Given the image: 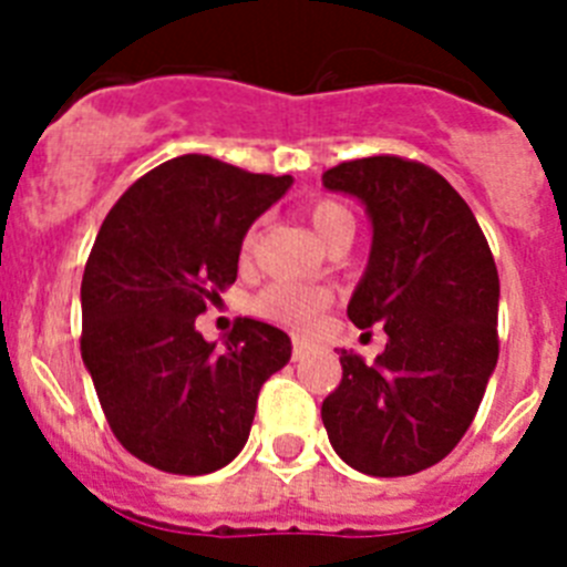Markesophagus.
Returning a JSON list of instances; mask_svg holds the SVG:
<instances>
[{"label": "esophagus", "mask_w": 567, "mask_h": 567, "mask_svg": "<svg viewBox=\"0 0 567 567\" xmlns=\"http://www.w3.org/2000/svg\"><path fill=\"white\" fill-rule=\"evenodd\" d=\"M309 352H312V343H309V340H303V338H295L292 340V358L295 360L307 358Z\"/></svg>", "instance_id": "esophagus-1"}]
</instances>
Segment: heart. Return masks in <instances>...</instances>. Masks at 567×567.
I'll return each instance as SVG.
<instances>
[{
  "label": "heart",
  "instance_id": "heart-1",
  "mask_svg": "<svg viewBox=\"0 0 567 567\" xmlns=\"http://www.w3.org/2000/svg\"><path fill=\"white\" fill-rule=\"evenodd\" d=\"M309 224H312V233L318 235L320 244H329L334 235L352 233L354 221L349 209L343 204L332 202V198H320V202L309 204ZM252 247V235L247 238V249ZM329 303L327 289L309 287V284H272L264 292L255 298V312L264 315L269 320H278L284 327L303 329L309 323H315V318L320 315V309Z\"/></svg>",
  "mask_w": 567,
  "mask_h": 567
}]
</instances>
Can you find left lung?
I'll return each mask as SVG.
<instances>
[{
	"instance_id": "left-lung-1",
	"label": "left lung",
	"mask_w": 567,
	"mask_h": 567,
	"mask_svg": "<svg viewBox=\"0 0 567 567\" xmlns=\"http://www.w3.org/2000/svg\"><path fill=\"white\" fill-rule=\"evenodd\" d=\"M323 187L369 215V264L346 315L389 340L374 363L340 352L343 378L320 417L346 465L417 474L463 440L494 374L497 267L468 204L425 164L372 155L327 169Z\"/></svg>"
}]
</instances>
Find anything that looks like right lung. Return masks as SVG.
<instances>
[{
	"label": "right lung",
	"mask_w": 567,
	"mask_h": 567,
	"mask_svg": "<svg viewBox=\"0 0 567 567\" xmlns=\"http://www.w3.org/2000/svg\"><path fill=\"white\" fill-rule=\"evenodd\" d=\"M292 187L178 155L115 202L82 278V360L118 443L169 474H209L247 445L260 385L292 358L284 329L240 318L224 346L195 318L235 284L244 235Z\"/></svg>",
	"instance_id": "obj_1"
}]
</instances>
